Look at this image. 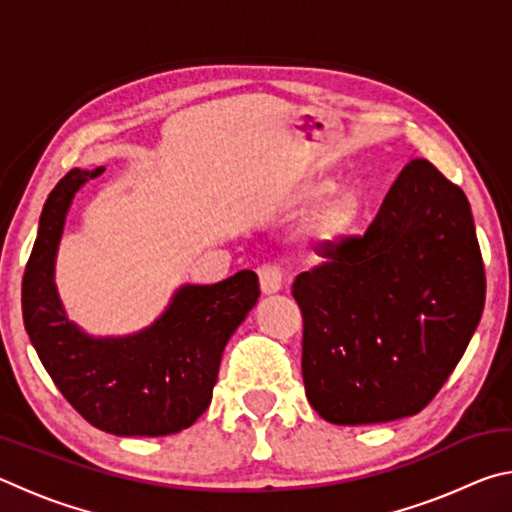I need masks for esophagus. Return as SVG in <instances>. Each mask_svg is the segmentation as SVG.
Returning <instances> with one entry per match:
<instances>
[{
  "label": "esophagus",
  "mask_w": 512,
  "mask_h": 512,
  "mask_svg": "<svg viewBox=\"0 0 512 512\" xmlns=\"http://www.w3.org/2000/svg\"><path fill=\"white\" fill-rule=\"evenodd\" d=\"M259 275V289H262L264 296H273L282 289V271L273 264H266L257 271Z\"/></svg>",
  "instance_id": "1"
}]
</instances>
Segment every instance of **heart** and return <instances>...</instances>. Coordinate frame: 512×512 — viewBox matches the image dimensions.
<instances>
[{"label":"heart","instance_id":"b5f03b06","mask_svg":"<svg viewBox=\"0 0 512 512\" xmlns=\"http://www.w3.org/2000/svg\"><path fill=\"white\" fill-rule=\"evenodd\" d=\"M332 183L329 180H307L302 183L296 194H293V203L296 205H307L314 203L318 198H323ZM363 214V203L361 198L350 192V189H336V192L325 198V203L320 205L318 219H316V232L320 241H327V244H336L343 237H348L350 232L357 228Z\"/></svg>","mask_w":512,"mask_h":512}]
</instances>
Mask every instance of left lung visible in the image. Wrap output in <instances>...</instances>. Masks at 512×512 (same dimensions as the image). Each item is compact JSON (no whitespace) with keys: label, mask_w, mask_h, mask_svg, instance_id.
I'll return each instance as SVG.
<instances>
[{"label":"left lung","mask_w":512,"mask_h":512,"mask_svg":"<svg viewBox=\"0 0 512 512\" xmlns=\"http://www.w3.org/2000/svg\"><path fill=\"white\" fill-rule=\"evenodd\" d=\"M320 255L329 262L293 282L309 404L348 427L420 413L483 314L481 250L461 187L411 160L366 235Z\"/></svg>","instance_id":"left-lung-1"}]
</instances>
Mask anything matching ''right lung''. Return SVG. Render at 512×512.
I'll list each match as a JSON object with an SVG mask.
<instances>
[{
    "label": "right lung",
    "instance_id": "obj_1",
    "mask_svg": "<svg viewBox=\"0 0 512 512\" xmlns=\"http://www.w3.org/2000/svg\"><path fill=\"white\" fill-rule=\"evenodd\" d=\"M106 171L72 169L49 194L22 280L24 327L65 400L115 436H171L212 402L225 345L257 305L259 282L239 271L216 284H180L162 314L137 332L94 336L67 316L56 257L67 212Z\"/></svg>",
    "mask_w": 512,
    "mask_h": 512
}]
</instances>
